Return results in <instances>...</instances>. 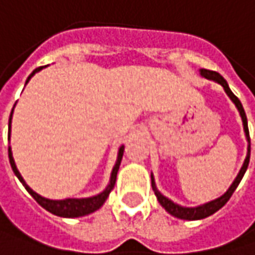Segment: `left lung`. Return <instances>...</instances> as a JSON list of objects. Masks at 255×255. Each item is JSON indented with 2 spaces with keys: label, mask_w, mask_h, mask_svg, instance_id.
Returning a JSON list of instances; mask_svg holds the SVG:
<instances>
[{
  "label": "left lung",
  "mask_w": 255,
  "mask_h": 255,
  "mask_svg": "<svg viewBox=\"0 0 255 255\" xmlns=\"http://www.w3.org/2000/svg\"><path fill=\"white\" fill-rule=\"evenodd\" d=\"M199 72H200V75H202L203 78L221 84V85L224 87V90H225V93H227L228 97L231 99V101H232V103L235 104V107L238 109L240 116H241V119H243V126H244V132H246L248 148H247V156H246V159H244V164H243V167H241V170H240L238 175L235 177V180L232 181V184L229 186V189H228V190L225 191L221 197H218V199H215V200H210V202H208V203H203V205H200V206H196V208H186V206L177 205V203H174L173 200H170L168 197H165L161 191L156 189L154 175L151 174L152 190H154L155 196H156V199H158V202H159V205H161L164 209L167 210L170 215H173V216L178 218V219H186V221L205 219V218H208V216H210V215H213L215 212H218L221 208H224V206L227 205V202L231 199L232 193H234L235 189L238 187L240 181L243 180V177H244V174H246L247 168H248V162H250V152H251V142H250V132H248V122H247L246 112H244V107H243L241 101L238 100V97L231 91V88H229L228 82L225 81V78H224L221 74H218V72H215V71H209V69H200Z\"/></svg>",
  "instance_id": "1"
}]
</instances>
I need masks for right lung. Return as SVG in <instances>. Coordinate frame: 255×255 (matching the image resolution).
<instances>
[{
	"label": "right lung",
	"instance_id": "add662e5",
	"mask_svg": "<svg viewBox=\"0 0 255 255\" xmlns=\"http://www.w3.org/2000/svg\"><path fill=\"white\" fill-rule=\"evenodd\" d=\"M43 68H46V66L36 68V69L28 75L26 84L30 81V78H31L36 72L42 71ZM14 107H15V104H14ZM14 107H12V110H11V115H9V120H8V140H9V133H11V119H12ZM123 151H125V146L122 145V146L119 148L116 164H115V167H113V170H112V174H110V181H109L107 187L101 191V193L96 194V196H91V197H82V199H64V200H52V199H46V197H43V196L37 194L36 191L31 190L27 184H26V181H24V178L21 177L20 171L17 170L15 161H14V158H12V152H11V146H8V158H9V164H11V168H12L14 174L17 175V178L23 183V186L26 187V190L33 196V199H34V200H36V202H37L43 209H46L47 212H50V213H53V215H56V216H61V218H80V216L90 215V213L96 212L97 209H100L101 206L104 205V202L107 200V197H109L110 191L113 190V187H115V184H116V177H118L119 167H120V162H122Z\"/></svg>",
	"mask_w": 255,
	"mask_h": 255
}]
</instances>
